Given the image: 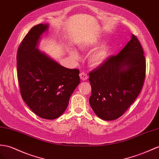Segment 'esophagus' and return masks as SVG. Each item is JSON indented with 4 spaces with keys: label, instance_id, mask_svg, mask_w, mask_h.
<instances>
[{
    "label": "esophagus",
    "instance_id": "34e87169",
    "mask_svg": "<svg viewBox=\"0 0 159 159\" xmlns=\"http://www.w3.org/2000/svg\"><path fill=\"white\" fill-rule=\"evenodd\" d=\"M79 76H80V79L82 80H86L88 79V76L86 73H84V72H80Z\"/></svg>",
    "mask_w": 159,
    "mask_h": 159
}]
</instances>
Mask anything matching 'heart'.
Masks as SVG:
<instances>
[{
  "instance_id": "obj_1",
  "label": "heart",
  "mask_w": 159,
  "mask_h": 159,
  "mask_svg": "<svg viewBox=\"0 0 159 159\" xmlns=\"http://www.w3.org/2000/svg\"><path fill=\"white\" fill-rule=\"evenodd\" d=\"M100 42L99 39H93L90 42L80 45V48L83 50H90L95 48ZM70 54L74 59L79 58V54L76 51L70 50ZM110 52V47L108 44L104 43L97 48L89 56L88 61L89 64L93 67L99 66L102 64L107 58Z\"/></svg>"
}]
</instances>
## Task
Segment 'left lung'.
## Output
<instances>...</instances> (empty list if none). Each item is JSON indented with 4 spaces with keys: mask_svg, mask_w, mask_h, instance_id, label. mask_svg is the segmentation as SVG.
Instances as JSON below:
<instances>
[{
    "mask_svg": "<svg viewBox=\"0 0 159 159\" xmlns=\"http://www.w3.org/2000/svg\"><path fill=\"white\" fill-rule=\"evenodd\" d=\"M145 74L143 49L138 38L132 35L118 54L109 56L89 73V103L93 111L103 120L119 118L139 95Z\"/></svg>",
    "mask_w": 159,
    "mask_h": 159,
    "instance_id": "8db88e82",
    "label": "left lung"
}]
</instances>
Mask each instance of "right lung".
<instances>
[{
  "label": "right lung",
  "instance_id": "1",
  "mask_svg": "<svg viewBox=\"0 0 159 159\" xmlns=\"http://www.w3.org/2000/svg\"><path fill=\"white\" fill-rule=\"evenodd\" d=\"M48 24L33 27L20 44L17 55V77L23 101L40 117L54 120L66 110L80 83L78 69L61 66L38 46Z\"/></svg>",
  "mask_w": 159,
  "mask_h": 159
}]
</instances>
